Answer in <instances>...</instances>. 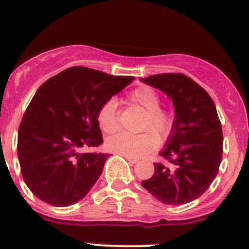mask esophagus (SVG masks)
<instances>
[{
    "label": "esophagus",
    "instance_id": "esophagus-1",
    "mask_svg": "<svg viewBox=\"0 0 249 249\" xmlns=\"http://www.w3.org/2000/svg\"><path fill=\"white\" fill-rule=\"evenodd\" d=\"M125 159H126L130 164H136V162H139V159H136V158H132V157H127V155H125Z\"/></svg>",
    "mask_w": 249,
    "mask_h": 249
}]
</instances>
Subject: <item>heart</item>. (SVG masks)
Wrapping results in <instances>:
<instances>
[{
	"instance_id": "heart-1",
	"label": "heart",
	"mask_w": 249,
	"mask_h": 249,
	"mask_svg": "<svg viewBox=\"0 0 249 249\" xmlns=\"http://www.w3.org/2000/svg\"><path fill=\"white\" fill-rule=\"evenodd\" d=\"M126 101L145 110L140 129L149 131L137 135L126 132L114 135L106 141V147L118 154L132 158L144 157L159 147L158 137L161 141L169 139L175 127V115L170 109L160 107L161 101L159 94L148 85H141L132 90L127 95ZM97 123L106 134H113L119 129L115 100H108L100 107Z\"/></svg>"
}]
</instances>
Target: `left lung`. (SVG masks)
<instances>
[{
	"mask_svg": "<svg viewBox=\"0 0 249 249\" xmlns=\"http://www.w3.org/2000/svg\"><path fill=\"white\" fill-rule=\"evenodd\" d=\"M158 88L175 105V127L160 153L169 165L155 162L154 175L142 187L166 205L200 197L219 171L223 131L213 100L183 73H159L141 79Z\"/></svg>",
	"mask_w": 249,
	"mask_h": 249,
	"instance_id": "left-lung-1",
	"label": "left lung"
}]
</instances>
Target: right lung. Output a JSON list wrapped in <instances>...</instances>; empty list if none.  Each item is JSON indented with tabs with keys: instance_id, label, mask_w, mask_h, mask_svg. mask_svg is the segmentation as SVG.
<instances>
[{
	"instance_id": "right-lung-1",
	"label": "right lung",
	"mask_w": 249,
	"mask_h": 249,
	"mask_svg": "<svg viewBox=\"0 0 249 249\" xmlns=\"http://www.w3.org/2000/svg\"><path fill=\"white\" fill-rule=\"evenodd\" d=\"M132 80L74 66L38 88L20 123L18 158L25 183L39 200L64 207L94 187L109 154L80 149L104 142L97 112Z\"/></svg>"
}]
</instances>
